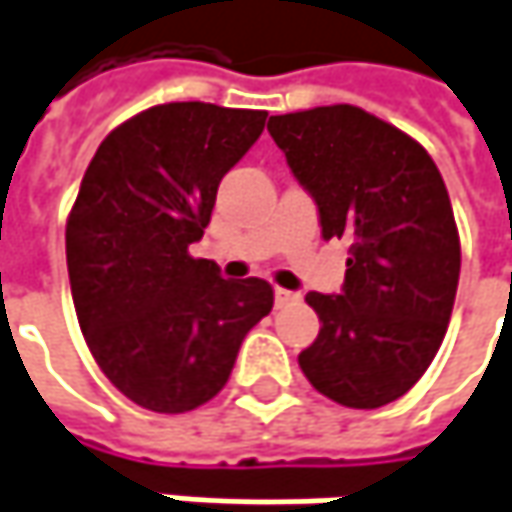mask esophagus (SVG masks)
I'll use <instances>...</instances> for the list:
<instances>
[{"label":"esophagus","instance_id":"34e87169","mask_svg":"<svg viewBox=\"0 0 512 512\" xmlns=\"http://www.w3.org/2000/svg\"><path fill=\"white\" fill-rule=\"evenodd\" d=\"M295 301H301V295H298V292H289V289H275V304H278V307L295 304Z\"/></svg>","mask_w":512,"mask_h":512}]
</instances>
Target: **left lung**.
I'll list each match as a JSON object with an SVG mask.
<instances>
[{"label": "left lung", "mask_w": 512, "mask_h": 512, "mask_svg": "<svg viewBox=\"0 0 512 512\" xmlns=\"http://www.w3.org/2000/svg\"><path fill=\"white\" fill-rule=\"evenodd\" d=\"M269 136L316 199L321 237L350 240L342 292L307 295L321 330L298 365L339 406H388L432 365L458 292L443 176L414 138L359 106L272 115Z\"/></svg>", "instance_id": "obj_1"}]
</instances>
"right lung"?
Masks as SVG:
<instances>
[{"instance_id":"obj_1","label":"right lung","mask_w":512,"mask_h":512,"mask_svg":"<svg viewBox=\"0 0 512 512\" xmlns=\"http://www.w3.org/2000/svg\"><path fill=\"white\" fill-rule=\"evenodd\" d=\"M263 124V109L150 106L115 127L83 173L66 223L77 321L136 406L182 414L217 397L246 333L272 310L266 281H226L188 252Z\"/></svg>"}]
</instances>
